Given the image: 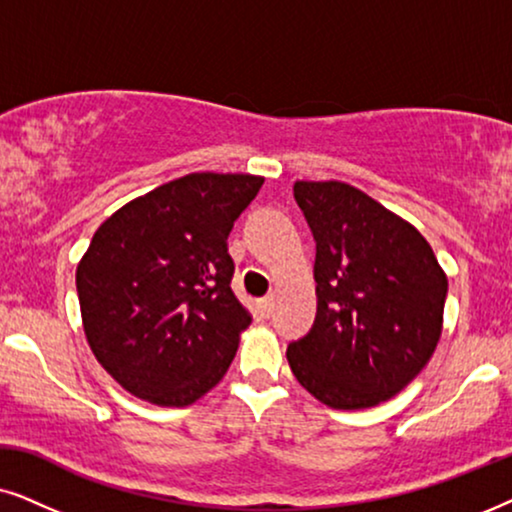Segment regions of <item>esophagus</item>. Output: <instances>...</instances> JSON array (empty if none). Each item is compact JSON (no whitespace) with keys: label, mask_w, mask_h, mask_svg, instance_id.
<instances>
[{"label":"esophagus","mask_w":512,"mask_h":512,"mask_svg":"<svg viewBox=\"0 0 512 512\" xmlns=\"http://www.w3.org/2000/svg\"><path fill=\"white\" fill-rule=\"evenodd\" d=\"M260 311L264 313V316H271V311H274V297L260 299Z\"/></svg>","instance_id":"34e87169"}]
</instances>
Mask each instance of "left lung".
<instances>
[{
    "instance_id": "obj_1",
    "label": "left lung",
    "mask_w": 512,
    "mask_h": 512,
    "mask_svg": "<svg viewBox=\"0 0 512 512\" xmlns=\"http://www.w3.org/2000/svg\"><path fill=\"white\" fill-rule=\"evenodd\" d=\"M316 241V320L288 346L299 384L332 410H367L424 370L442 335L447 274L419 229L346 182L297 180Z\"/></svg>"
}]
</instances>
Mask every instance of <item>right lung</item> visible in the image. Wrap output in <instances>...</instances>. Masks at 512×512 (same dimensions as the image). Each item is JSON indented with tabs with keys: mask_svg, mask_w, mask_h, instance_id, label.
I'll return each instance as SVG.
<instances>
[{
	"mask_svg": "<svg viewBox=\"0 0 512 512\" xmlns=\"http://www.w3.org/2000/svg\"><path fill=\"white\" fill-rule=\"evenodd\" d=\"M264 185L250 173H189L128 201L77 264L93 356L135 398L187 407L220 384L250 311L231 290L227 238Z\"/></svg>",
	"mask_w": 512,
	"mask_h": 512,
	"instance_id": "add662e5",
	"label": "right lung"
}]
</instances>
